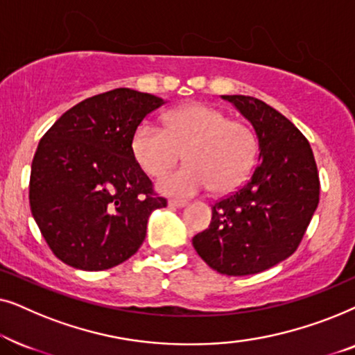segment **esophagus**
I'll use <instances>...</instances> for the list:
<instances>
[{"instance_id": "esophagus-1", "label": "esophagus", "mask_w": 355, "mask_h": 355, "mask_svg": "<svg viewBox=\"0 0 355 355\" xmlns=\"http://www.w3.org/2000/svg\"><path fill=\"white\" fill-rule=\"evenodd\" d=\"M168 205L173 207V208H184L187 205V202L186 200H169Z\"/></svg>"}]
</instances>
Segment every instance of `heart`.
<instances>
[{
	"mask_svg": "<svg viewBox=\"0 0 355 355\" xmlns=\"http://www.w3.org/2000/svg\"><path fill=\"white\" fill-rule=\"evenodd\" d=\"M134 159L148 176L158 178L178 163L187 164L157 182L164 196L192 197L213 187L227 192L239 186L255 158V137L245 124L230 121L215 106L187 103L164 116V129L142 123L130 140Z\"/></svg>",
	"mask_w": 355,
	"mask_h": 355,
	"instance_id": "b5f03b06",
	"label": "heart"
}]
</instances>
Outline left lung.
Wrapping results in <instances>:
<instances>
[{
    "instance_id": "obj_1",
    "label": "left lung",
    "mask_w": 355,
    "mask_h": 355,
    "mask_svg": "<svg viewBox=\"0 0 355 355\" xmlns=\"http://www.w3.org/2000/svg\"><path fill=\"white\" fill-rule=\"evenodd\" d=\"M221 98L254 128L259 164L249 182L211 207L210 226L192 244L218 273L255 275L297 249L318 207V171L307 139L279 111L254 96Z\"/></svg>"
}]
</instances>
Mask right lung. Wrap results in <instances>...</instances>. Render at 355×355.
Returning <instances> with one entry per match:
<instances>
[{
	"label": "right lung",
	"mask_w": 355,
	"mask_h": 355,
	"mask_svg": "<svg viewBox=\"0 0 355 355\" xmlns=\"http://www.w3.org/2000/svg\"><path fill=\"white\" fill-rule=\"evenodd\" d=\"M159 96L114 89L67 110L38 144L31 171L32 216L58 259L84 271L132 257L150 215L166 207L134 159L130 140Z\"/></svg>",
	"instance_id": "add662e5"
}]
</instances>
